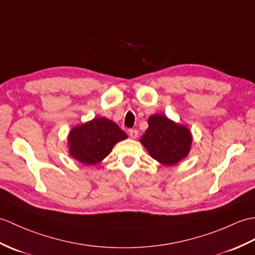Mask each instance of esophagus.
Here are the masks:
<instances>
[{"mask_svg": "<svg viewBox=\"0 0 255 255\" xmlns=\"http://www.w3.org/2000/svg\"><path fill=\"white\" fill-rule=\"evenodd\" d=\"M129 135H130V138L135 139V138L138 137V130H135V129H130V130H129Z\"/></svg>", "mask_w": 255, "mask_h": 255, "instance_id": "obj_1", "label": "esophagus"}]
</instances>
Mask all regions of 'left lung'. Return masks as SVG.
Listing matches in <instances>:
<instances>
[{
    "label": "left lung",
    "mask_w": 255,
    "mask_h": 255,
    "mask_svg": "<svg viewBox=\"0 0 255 255\" xmlns=\"http://www.w3.org/2000/svg\"><path fill=\"white\" fill-rule=\"evenodd\" d=\"M147 124L149 128L140 142L158 163L171 166L188 155L192 135L186 126L176 124L161 114L150 116Z\"/></svg>",
    "instance_id": "1"
}]
</instances>
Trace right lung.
Segmentation results:
<instances>
[{
	"instance_id": "obj_1",
	"label": "right lung",
	"mask_w": 255,
	"mask_h": 255,
	"mask_svg": "<svg viewBox=\"0 0 255 255\" xmlns=\"http://www.w3.org/2000/svg\"><path fill=\"white\" fill-rule=\"evenodd\" d=\"M126 138V132L114 122L105 117H94L70 130L69 154L85 165H96L110 154L117 142Z\"/></svg>"
}]
</instances>
